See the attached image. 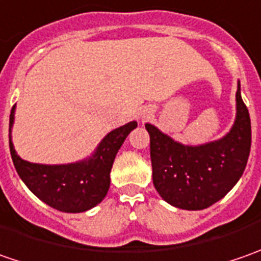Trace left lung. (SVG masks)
<instances>
[{"label": "left lung", "mask_w": 261, "mask_h": 261, "mask_svg": "<svg viewBox=\"0 0 261 261\" xmlns=\"http://www.w3.org/2000/svg\"><path fill=\"white\" fill-rule=\"evenodd\" d=\"M237 115L229 132L202 145H185L146 123L152 181L167 203L186 211L214 205L237 185L251 148V122L238 81Z\"/></svg>", "instance_id": "obj_1"}]
</instances>
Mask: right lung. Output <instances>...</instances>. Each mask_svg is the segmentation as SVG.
<instances>
[{
    "label": "right lung",
    "mask_w": 261,
    "mask_h": 261,
    "mask_svg": "<svg viewBox=\"0 0 261 261\" xmlns=\"http://www.w3.org/2000/svg\"><path fill=\"white\" fill-rule=\"evenodd\" d=\"M15 106L10 115V152L15 171L30 192L61 212L80 214L98 205L110 187V171L116 154L138 123L135 120L109 132L93 155L69 164L29 163L15 152L11 141Z\"/></svg>",
    "instance_id": "add662e5"
}]
</instances>
